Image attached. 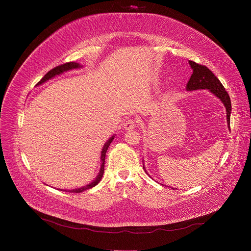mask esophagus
Masks as SVG:
<instances>
[{
	"mask_svg": "<svg viewBox=\"0 0 251 251\" xmlns=\"http://www.w3.org/2000/svg\"><path fill=\"white\" fill-rule=\"evenodd\" d=\"M135 127H136V122H135V120H133V119H128V120L125 121V123H124V128L126 130L133 129Z\"/></svg>",
	"mask_w": 251,
	"mask_h": 251,
	"instance_id": "esophagus-1",
	"label": "esophagus"
}]
</instances>
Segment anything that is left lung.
Instances as JSON below:
<instances>
[{
	"label": "left lung",
	"instance_id": "left-lung-1",
	"mask_svg": "<svg viewBox=\"0 0 251 251\" xmlns=\"http://www.w3.org/2000/svg\"><path fill=\"white\" fill-rule=\"evenodd\" d=\"M193 73L186 85L187 90L196 89H209L225 104L227 111V123L230 129V114H231V100L229 94L223 86L221 81L215 76L206 66L189 61ZM144 169V167H143Z\"/></svg>",
	"mask_w": 251,
	"mask_h": 251
}]
</instances>
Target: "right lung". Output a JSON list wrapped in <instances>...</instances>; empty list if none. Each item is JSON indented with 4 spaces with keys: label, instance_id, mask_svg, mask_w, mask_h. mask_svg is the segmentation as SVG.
Returning <instances> with one entry per match:
<instances>
[{
    "label": "right lung",
    "instance_id": "obj_1",
    "mask_svg": "<svg viewBox=\"0 0 251 251\" xmlns=\"http://www.w3.org/2000/svg\"><path fill=\"white\" fill-rule=\"evenodd\" d=\"M81 66L80 64L78 63H75V62H69V63H65V64H62V65H59L57 66V67L52 68L51 70H50L42 79L37 82L36 85H39L42 84L44 82H46L47 80H49V79L55 77L56 75H59L65 71H68V70H71V69H76V68H80ZM114 139V136H112L107 142H105V144L102 148V151H101V155H100V160H101V165H100V174L98 175V177L96 178V180L94 182H91L90 184H88V185L84 186V187H81V188H78V189H73V190H68V192H71V193H79V192H82L86 189H89V188H92L95 187L96 185H98V184L100 183V181L101 180V177L103 175V171H104V160H105V152H107L111 142L113 141ZM66 191V190H64Z\"/></svg>",
    "mask_w": 251,
    "mask_h": 251
}]
</instances>
